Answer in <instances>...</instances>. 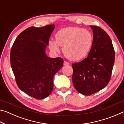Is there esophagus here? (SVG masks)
<instances>
[{
	"label": "esophagus",
	"mask_w": 124,
	"mask_h": 124,
	"mask_svg": "<svg viewBox=\"0 0 124 124\" xmlns=\"http://www.w3.org/2000/svg\"><path fill=\"white\" fill-rule=\"evenodd\" d=\"M63 64H64V66H68V65L70 63H69V62L66 61H64Z\"/></svg>",
	"instance_id": "obj_1"
}]
</instances>
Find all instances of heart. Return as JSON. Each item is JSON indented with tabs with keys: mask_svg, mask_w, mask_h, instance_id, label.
Instances as JSON below:
<instances>
[{
	"mask_svg": "<svg viewBox=\"0 0 124 124\" xmlns=\"http://www.w3.org/2000/svg\"><path fill=\"white\" fill-rule=\"evenodd\" d=\"M56 40H50L49 46L54 52H59L60 47L67 58L71 61L83 59L91 48L93 35L89 30L78 27L62 28L56 33Z\"/></svg>",
	"mask_w": 124,
	"mask_h": 124,
	"instance_id": "heart-1",
	"label": "heart"
}]
</instances>
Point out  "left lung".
Returning a JSON list of instances; mask_svg holds the SVG:
<instances>
[{"mask_svg": "<svg viewBox=\"0 0 124 124\" xmlns=\"http://www.w3.org/2000/svg\"><path fill=\"white\" fill-rule=\"evenodd\" d=\"M93 39L87 57L73 63L72 81L80 93L89 96L108 85L114 63L115 51L112 40L102 28L90 26Z\"/></svg>", "mask_w": 124, "mask_h": 124, "instance_id": "obj_1", "label": "left lung"}]
</instances>
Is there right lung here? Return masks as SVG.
Here are the masks:
<instances>
[{
	"label": "right lung",
	"instance_id": "right-lung-1",
	"mask_svg": "<svg viewBox=\"0 0 124 124\" xmlns=\"http://www.w3.org/2000/svg\"><path fill=\"white\" fill-rule=\"evenodd\" d=\"M54 28V24L29 27L18 35L10 51V63L17 85L37 100L51 94L54 75L63 65V58H51L45 54Z\"/></svg>",
	"mask_w": 124,
	"mask_h": 124
}]
</instances>
